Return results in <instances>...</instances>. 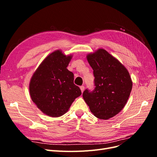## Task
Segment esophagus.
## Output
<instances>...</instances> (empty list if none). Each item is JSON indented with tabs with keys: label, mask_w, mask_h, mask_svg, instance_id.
Wrapping results in <instances>:
<instances>
[{
	"label": "esophagus",
	"mask_w": 157,
	"mask_h": 157,
	"mask_svg": "<svg viewBox=\"0 0 157 157\" xmlns=\"http://www.w3.org/2000/svg\"><path fill=\"white\" fill-rule=\"evenodd\" d=\"M80 90H81V92H83L84 90V86H81L80 87Z\"/></svg>",
	"instance_id": "34e87169"
}]
</instances>
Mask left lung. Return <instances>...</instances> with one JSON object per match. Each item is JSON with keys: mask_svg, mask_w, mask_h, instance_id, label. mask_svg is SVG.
I'll list each match as a JSON object with an SVG mask.
<instances>
[{"mask_svg": "<svg viewBox=\"0 0 157 157\" xmlns=\"http://www.w3.org/2000/svg\"><path fill=\"white\" fill-rule=\"evenodd\" d=\"M86 57L94 70L95 88L85 90L82 96L95 117L107 120L125 106L132 81L124 66L105 50L99 49Z\"/></svg>", "mask_w": 157, "mask_h": 157, "instance_id": "1", "label": "left lung"}]
</instances>
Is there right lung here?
Wrapping results in <instances>:
<instances>
[{
	"mask_svg": "<svg viewBox=\"0 0 157 157\" xmlns=\"http://www.w3.org/2000/svg\"><path fill=\"white\" fill-rule=\"evenodd\" d=\"M72 56L56 50L48 55L31 79L33 101L46 115L58 117L67 112L81 90L74 84V75L67 67Z\"/></svg>",
	"mask_w": 157,
	"mask_h": 157,
	"instance_id": "obj_1",
	"label": "right lung"
}]
</instances>
